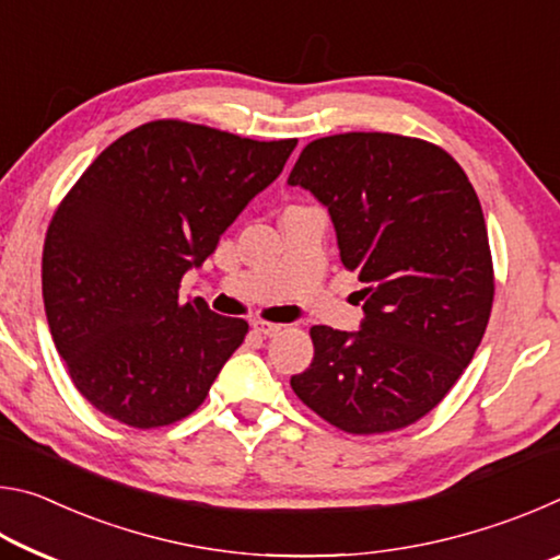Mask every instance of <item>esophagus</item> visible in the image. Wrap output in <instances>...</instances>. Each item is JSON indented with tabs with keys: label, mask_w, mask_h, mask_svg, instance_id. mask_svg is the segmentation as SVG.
<instances>
[{
	"label": "esophagus",
	"mask_w": 560,
	"mask_h": 560,
	"mask_svg": "<svg viewBox=\"0 0 560 560\" xmlns=\"http://www.w3.org/2000/svg\"><path fill=\"white\" fill-rule=\"evenodd\" d=\"M254 330H257V334L264 336V338H273V336L281 334V326L269 324V320H254Z\"/></svg>",
	"instance_id": "esophagus-1"
}]
</instances>
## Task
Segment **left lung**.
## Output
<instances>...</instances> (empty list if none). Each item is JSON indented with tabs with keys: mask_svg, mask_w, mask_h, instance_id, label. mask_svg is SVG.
<instances>
[{
	"mask_svg": "<svg viewBox=\"0 0 560 560\" xmlns=\"http://www.w3.org/2000/svg\"><path fill=\"white\" fill-rule=\"evenodd\" d=\"M289 185L328 207L340 261L365 289L355 334L311 328L293 393L350 434L402 430L442 402L485 336L494 267L479 197L450 153L395 132L301 150Z\"/></svg>",
	"mask_w": 560,
	"mask_h": 560,
	"instance_id": "1",
	"label": "left lung"
}]
</instances>
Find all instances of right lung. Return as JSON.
<instances>
[{
	"label": "right lung",
	"instance_id": "add662e5",
	"mask_svg": "<svg viewBox=\"0 0 560 560\" xmlns=\"http://www.w3.org/2000/svg\"><path fill=\"white\" fill-rule=\"evenodd\" d=\"M293 148L153 120L110 143L63 197L44 242V308L75 390L98 412L150 430L205 402L249 324L179 301V281Z\"/></svg>",
	"mask_w": 560,
	"mask_h": 560
}]
</instances>
